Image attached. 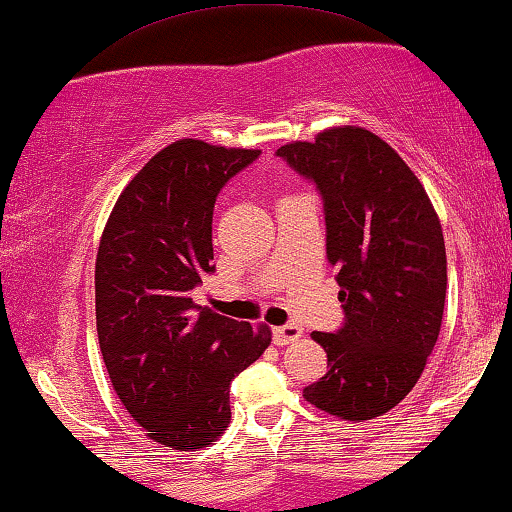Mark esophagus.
<instances>
[{"mask_svg": "<svg viewBox=\"0 0 512 512\" xmlns=\"http://www.w3.org/2000/svg\"><path fill=\"white\" fill-rule=\"evenodd\" d=\"M272 335H274V342H277L279 346H286V344L298 342V339L302 337V328H300V325H295V323L279 325V328L272 330Z\"/></svg>", "mask_w": 512, "mask_h": 512, "instance_id": "1", "label": "esophagus"}]
</instances>
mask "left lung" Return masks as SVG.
<instances>
[{
	"instance_id": "1",
	"label": "left lung",
	"mask_w": 512,
	"mask_h": 512,
	"mask_svg": "<svg viewBox=\"0 0 512 512\" xmlns=\"http://www.w3.org/2000/svg\"><path fill=\"white\" fill-rule=\"evenodd\" d=\"M277 157L321 191L346 314L342 330L311 332L328 372L302 397L342 420L383 416L413 390L439 339L448 284L439 214L404 159L362 127L293 140Z\"/></svg>"
}]
</instances>
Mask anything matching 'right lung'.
I'll return each instance as SVG.
<instances>
[{
  "label": "right lung",
  "mask_w": 512,
  "mask_h": 512,
  "mask_svg": "<svg viewBox=\"0 0 512 512\" xmlns=\"http://www.w3.org/2000/svg\"><path fill=\"white\" fill-rule=\"evenodd\" d=\"M261 150L180 138L124 187L94 268L96 332L110 383L152 441L212 446L231 422V381L272 342L207 307L191 288L212 272V210L221 187Z\"/></svg>",
  "instance_id": "obj_1"
}]
</instances>
